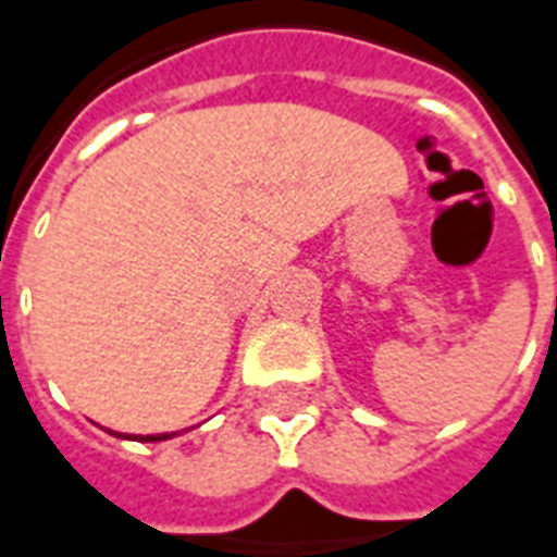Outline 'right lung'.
Instances as JSON below:
<instances>
[{
  "label": "right lung",
  "instance_id": "1",
  "mask_svg": "<svg viewBox=\"0 0 557 557\" xmlns=\"http://www.w3.org/2000/svg\"><path fill=\"white\" fill-rule=\"evenodd\" d=\"M115 435V433H113ZM174 433H157V435H133L136 442H165V438H171ZM119 438H131V435H119Z\"/></svg>",
  "mask_w": 557,
  "mask_h": 557
}]
</instances>
